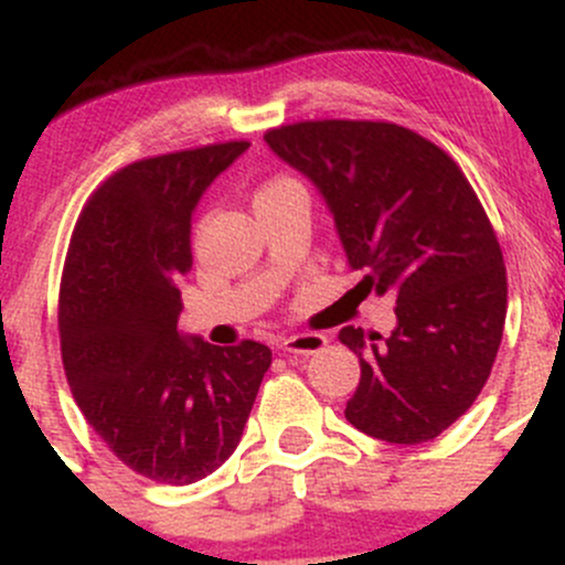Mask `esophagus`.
Listing matches in <instances>:
<instances>
[{
    "instance_id": "obj_1",
    "label": "esophagus",
    "mask_w": 565,
    "mask_h": 565,
    "mask_svg": "<svg viewBox=\"0 0 565 565\" xmlns=\"http://www.w3.org/2000/svg\"><path fill=\"white\" fill-rule=\"evenodd\" d=\"M323 345H327V337L323 334H291L281 342V350L287 355H316L321 353Z\"/></svg>"
}]
</instances>
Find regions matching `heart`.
<instances>
[{"label": "heart", "mask_w": 565, "mask_h": 565, "mask_svg": "<svg viewBox=\"0 0 565 565\" xmlns=\"http://www.w3.org/2000/svg\"><path fill=\"white\" fill-rule=\"evenodd\" d=\"M278 183H287V178H276V180H268L263 188H270V185H278Z\"/></svg>", "instance_id": "1"}]
</instances>
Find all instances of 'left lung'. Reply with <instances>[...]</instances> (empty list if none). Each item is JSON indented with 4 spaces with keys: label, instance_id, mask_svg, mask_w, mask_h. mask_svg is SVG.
<instances>
[{
    "label": "left lung",
    "instance_id": "8db88e82",
    "mask_svg": "<svg viewBox=\"0 0 565 565\" xmlns=\"http://www.w3.org/2000/svg\"><path fill=\"white\" fill-rule=\"evenodd\" d=\"M265 140L334 212L355 289L393 291L398 327L380 342L345 327L361 382L345 417L387 444H425L483 391L508 316V270L481 199L444 148L393 121L316 119Z\"/></svg>",
    "mask_w": 565,
    "mask_h": 565
}]
</instances>
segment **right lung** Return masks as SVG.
<instances>
[{
    "label": "right lung",
    "mask_w": 565,
    "mask_h": 565,
    "mask_svg": "<svg viewBox=\"0 0 565 565\" xmlns=\"http://www.w3.org/2000/svg\"><path fill=\"white\" fill-rule=\"evenodd\" d=\"M249 148L210 142L116 170L71 233L57 297L66 380L87 425L129 470L185 486L242 440L270 348L178 332L201 193Z\"/></svg>",
    "instance_id": "obj_1"
}]
</instances>
